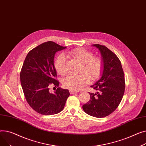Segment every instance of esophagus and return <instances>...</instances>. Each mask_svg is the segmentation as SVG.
<instances>
[{
    "mask_svg": "<svg viewBox=\"0 0 146 146\" xmlns=\"http://www.w3.org/2000/svg\"><path fill=\"white\" fill-rule=\"evenodd\" d=\"M70 92L71 94H74L75 93H77L78 92L75 91H73V90H70Z\"/></svg>",
    "mask_w": 146,
    "mask_h": 146,
    "instance_id": "34e87169",
    "label": "esophagus"
}]
</instances>
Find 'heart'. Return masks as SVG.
Returning a JSON list of instances; mask_svg holds the SVG:
<instances>
[{
  "label": "heart",
  "instance_id": "b5f03b06",
  "mask_svg": "<svg viewBox=\"0 0 146 146\" xmlns=\"http://www.w3.org/2000/svg\"><path fill=\"white\" fill-rule=\"evenodd\" d=\"M67 54L82 62L80 72L77 75H68L63 80V85L66 88L73 91H78L88 84L90 79L96 80L101 76L104 69V62L97 56L83 48H76L68 51ZM54 66L60 75H65L66 59L64 55H59L56 59Z\"/></svg>",
  "mask_w": 146,
  "mask_h": 146
}]
</instances>
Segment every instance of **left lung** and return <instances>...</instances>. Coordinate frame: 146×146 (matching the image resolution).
I'll return each mask as SVG.
<instances>
[{"instance_id":"1","label":"left lung","mask_w":146,"mask_h":146,"mask_svg":"<svg viewBox=\"0 0 146 146\" xmlns=\"http://www.w3.org/2000/svg\"><path fill=\"white\" fill-rule=\"evenodd\" d=\"M100 50L104 62L101 78L91 87L96 93L89 92L90 100L82 106L90 115L102 118L109 115L120 103L125 91L124 74L117 56L104 45L94 44Z\"/></svg>"}]
</instances>
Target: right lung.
Instances as JSON below:
<instances>
[{
	"instance_id": "add662e5",
	"label": "right lung",
	"mask_w": 146,
	"mask_h": 146,
	"mask_svg": "<svg viewBox=\"0 0 146 146\" xmlns=\"http://www.w3.org/2000/svg\"><path fill=\"white\" fill-rule=\"evenodd\" d=\"M52 41L42 43L28 52L23 64L20 77L27 101L36 112L42 115H53L64 109L70 95L68 90L58 87L54 93L49 87H59L54 64L55 54L65 49Z\"/></svg>"
}]
</instances>
